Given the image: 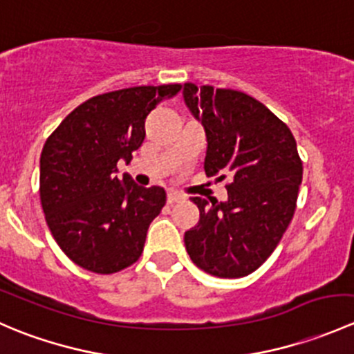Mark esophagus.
<instances>
[{"label": "esophagus", "instance_id": "esophagus-1", "mask_svg": "<svg viewBox=\"0 0 354 354\" xmlns=\"http://www.w3.org/2000/svg\"><path fill=\"white\" fill-rule=\"evenodd\" d=\"M185 197L180 194V192H174V190H169L167 192V203H174V202H180V200H183Z\"/></svg>", "mask_w": 354, "mask_h": 354}]
</instances>
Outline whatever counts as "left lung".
Listing matches in <instances>:
<instances>
[{
    "mask_svg": "<svg viewBox=\"0 0 354 354\" xmlns=\"http://www.w3.org/2000/svg\"><path fill=\"white\" fill-rule=\"evenodd\" d=\"M183 99L205 130V174L230 181L226 202L192 197L200 221L185 233V246L207 274L248 276L276 250L295 214L303 178L296 140L245 92L185 84Z\"/></svg>",
    "mask_w": 354,
    "mask_h": 354,
    "instance_id": "obj_1",
    "label": "left lung"
}]
</instances>
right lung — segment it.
Instances as JSON below:
<instances>
[{
    "mask_svg": "<svg viewBox=\"0 0 354 354\" xmlns=\"http://www.w3.org/2000/svg\"><path fill=\"white\" fill-rule=\"evenodd\" d=\"M180 84L140 85L95 95L75 108L46 140L39 194L59 248L95 274L130 267L144 252L152 221L166 203L160 187L118 180L145 138V118Z\"/></svg>",
    "mask_w": 354,
    "mask_h": 354,
    "instance_id": "add662e5",
    "label": "right lung"
}]
</instances>
